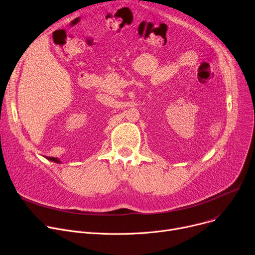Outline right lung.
Segmentation results:
<instances>
[{"label": "right lung", "instance_id": "1", "mask_svg": "<svg viewBox=\"0 0 255 255\" xmlns=\"http://www.w3.org/2000/svg\"><path fill=\"white\" fill-rule=\"evenodd\" d=\"M47 159L53 161V162H56V163H62V161L59 160L57 157H47Z\"/></svg>", "mask_w": 255, "mask_h": 255}]
</instances>
